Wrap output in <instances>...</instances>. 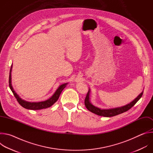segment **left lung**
Returning a JSON list of instances; mask_svg holds the SVG:
<instances>
[{
    "mask_svg": "<svg viewBox=\"0 0 153 153\" xmlns=\"http://www.w3.org/2000/svg\"><path fill=\"white\" fill-rule=\"evenodd\" d=\"M143 95V92L141 93L137 97H136L133 102L128 103V105H126L123 106L119 107V108H111V109H107V110H103V109H100L97 107H96L95 106L93 105L90 102V90L87 93L86 97L85 99V105L86 108L88 110L100 116H104V117H113L118 114H120L121 113H123L124 112L127 111L129 110L130 108H131L137 102V101L141 98V97Z\"/></svg>",
    "mask_w": 153,
    "mask_h": 153,
    "instance_id": "1",
    "label": "left lung"
}]
</instances>
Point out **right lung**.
<instances>
[{
    "label": "right lung",
    "mask_w": 153,
    "mask_h": 153,
    "mask_svg": "<svg viewBox=\"0 0 153 153\" xmlns=\"http://www.w3.org/2000/svg\"><path fill=\"white\" fill-rule=\"evenodd\" d=\"M11 68H12V66L11 67L10 76H9V86H10V88L11 91L13 92L14 97H16L17 102H19V103L22 106H23L24 108H25L26 109H28V110H41V109L50 107L58 100L61 92L65 88V86H66V85L67 84V83H64V84L60 85L58 88V89L56 90L55 93L53 95V96L45 101H42V102H27L25 100H22L21 98H20L19 96L17 94V93L14 91V90L13 88V86L11 85Z\"/></svg>",
    "instance_id": "obj_1"
}]
</instances>
